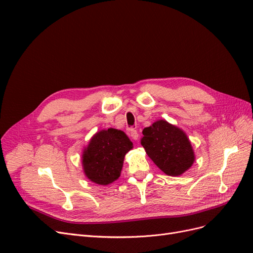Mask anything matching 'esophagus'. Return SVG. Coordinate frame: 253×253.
I'll use <instances>...</instances> for the list:
<instances>
[{
  "label": "esophagus",
  "mask_w": 253,
  "mask_h": 253,
  "mask_svg": "<svg viewBox=\"0 0 253 253\" xmlns=\"http://www.w3.org/2000/svg\"><path fill=\"white\" fill-rule=\"evenodd\" d=\"M129 135H131L133 140H137V139H138V137H139L138 132H137L135 128H129Z\"/></svg>",
  "instance_id": "34e87169"
}]
</instances>
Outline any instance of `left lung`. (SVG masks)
Segmentation results:
<instances>
[{
	"label": "left lung",
	"mask_w": 253,
	"mask_h": 253,
	"mask_svg": "<svg viewBox=\"0 0 253 253\" xmlns=\"http://www.w3.org/2000/svg\"><path fill=\"white\" fill-rule=\"evenodd\" d=\"M141 145L160 170L180 176L192 167L195 154L187 134L165 119L155 121L142 131Z\"/></svg>",
	"instance_id": "1"
}]
</instances>
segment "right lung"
I'll return each instance as SVG.
<instances>
[{"mask_svg": "<svg viewBox=\"0 0 253 253\" xmlns=\"http://www.w3.org/2000/svg\"><path fill=\"white\" fill-rule=\"evenodd\" d=\"M132 149L133 142L125 132L113 127L101 129L83 149V172L90 181L110 185L119 178L125 156Z\"/></svg>", "mask_w": 253, "mask_h": 253, "instance_id": "add662e5", "label": "right lung"}]
</instances>
